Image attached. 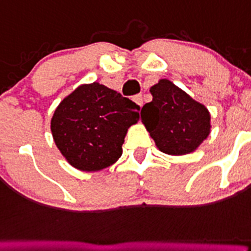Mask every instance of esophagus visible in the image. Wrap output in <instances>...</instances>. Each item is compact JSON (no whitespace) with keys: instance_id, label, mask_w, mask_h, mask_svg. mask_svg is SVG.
<instances>
[{"instance_id":"1","label":"esophagus","mask_w":251,"mask_h":251,"mask_svg":"<svg viewBox=\"0 0 251 251\" xmlns=\"http://www.w3.org/2000/svg\"><path fill=\"white\" fill-rule=\"evenodd\" d=\"M133 101L136 102V104L141 107L142 104H144V100H142L141 94H139V95H135V97H133Z\"/></svg>"}]
</instances>
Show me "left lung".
<instances>
[{"mask_svg":"<svg viewBox=\"0 0 251 251\" xmlns=\"http://www.w3.org/2000/svg\"><path fill=\"white\" fill-rule=\"evenodd\" d=\"M150 93L152 101L141 109V121L157 149L171 156L196 151L209 136V110L168 79H160Z\"/></svg>","mask_w":251,"mask_h":251,"instance_id":"obj_1","label":"left lung"}]
</instances>
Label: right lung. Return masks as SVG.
<instances>
[{
	"instance_id": "right-lung-1",
	"label": "right lung",
	"mask_w": 251,
	"mask_h": 251,
	"mask_svg": "<svg viewBox=\"0 0 251 251\" xmlns=\"http://www.w3.org/2000/svg\"><path fill=\"white\" fill-rule=\"evenodd\" d=\"M139 109L102 84H81L54 110L51 136L70 166L98 172L121 157L127 130L139 121Z\"/></svg>"
}]
</instances>
